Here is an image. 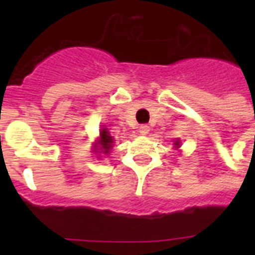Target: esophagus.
Instances as JSON below:
<instances>
[{
	"label": "esophagus",
	"instance_id": "1",
	"mask_svg": "<svg viewBox=\"0 0 255 255\" xmlns=\"http://www.w3.org/2000/svg\"><path fill=\"white\" fill-rule=\"evenodd\" d=\"M149 126L148 125H141L140 128H139V134L140 135H147L148 132H149Z\"/></svg>",
	"mask_w": 255,
	"mask_h": 255
}]
</instances>
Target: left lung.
Wrapping results in <instances>:
<instances>
[{"instance_id":"1","label":"left lung","mask_w":255,"mask_h":255,"mask_svg":"<svg viewBox=\"0 0 255 255\" xmlns=\"http://www.w3.org/2000/svg\"><path fill=\"white\" fill-rule=\"evenodd\" d=\"M175 145H176V147H179V145H180L179 141H175Z\"/></svg>"}]
</instances>
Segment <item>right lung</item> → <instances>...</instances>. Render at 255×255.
Here are the masks:
<instances>
[{
    "instance_id": "add662e5",
    "label": "right lung",
    "mask_w": 255,
    "mask_h": 255,
    "mask_svg": "<svg viewBox=\"0 0 255 255\" xmlns=\"http://www.w3.org/2000/svg\"><path fill=\"white\" fill-rule=\"evenodd\" d=\"M101 138L98 140V145H101L100 150H102L103 153H110V149L112 148V144H114V138H112L107 129L101 130Z\"/></svg>"
}]
</instances>
